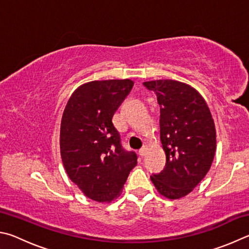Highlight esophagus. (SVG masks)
I'll use <instances>...</instances> for the list:
<instances>
[{
    "label": "esophagus",
    "instance_id": "obj_1",
    "mask_svg": "<svg viewBox=\"0 0 249 249\" xmlns=\"http://www.w3.org/2000/svg\"><path fill=\"white\" fill-rule=\"evenodd\" d=\"M147 150H149V146H147L146 144H144V145H143V146L141 147L140 151H139V154H140L141 156H144V155L146 154Z\"/></svg>",
    "mask_w": 249,
    "mask_h": 249
}]
</instances>
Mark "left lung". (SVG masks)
Masks as SVG:
<instances>
[{"label":"left lung","mask_w":249,"mask_h":249,"mask_svg":"<svg viewBox=\"0 0 249 249\" xmlns=\"http://www.w3.org/2000/svg\"><path fill=\"white\" fill-rule=\"evenodd\" d=\"M158 96L160 141L166 165L151 176L165 198L185 197L210 169L216 150V132L206 100L186 83L156 80L143 83Z\"/></svg>","instance_id":"8db88e82"}]
</instances>
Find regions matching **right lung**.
I'll list each match as a JSON object with an SVG mask.
<instances>
[{
    "label": "right lung",
    "instance_id": "obj_1",
    "mask_svg": "<svg viewBox=\"0 0 249 249\" xmlns=\"http://www.w3.org/2000/svg\"><path fill=\"white\" fill-rule=\"evenodd\" d=\"M133 81L85 83L73 91L60 127V152L68 176L87 198L110 202L119 197L137 154L125 151L112 122Z\"/></svg>",
    "mask_w": 249,
    "mask_h": 249
}]
</instances>
